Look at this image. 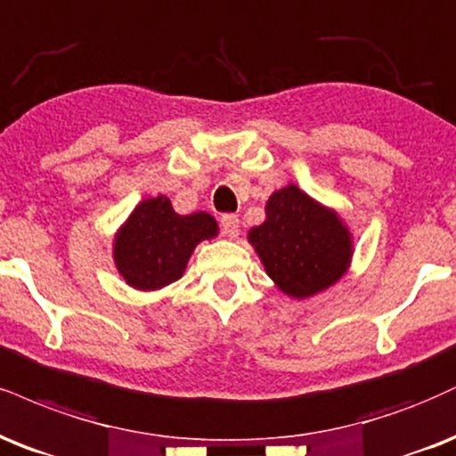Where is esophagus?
Listing matches in <instances>:
<instances>
[{"label": "esophagus", "instance_id": "esophagus-1", "mask_svg": "<svg viewBox=\"0 0 456 456\" xmlns=\"http://www.w3.org/2000/svg\"><path fill=\"white\" fill-rule=\"evenodd\" d=\"M221 229L227 238H235L240 233V218L235 214H224L221 218Z\"/></svg>", "mask_w": 456, "mask_h": 456}]
</instances>
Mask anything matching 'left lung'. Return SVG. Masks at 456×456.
<instances>
[{"mask_svg":"<svg viewBox=\"0 0 456 456\" xmlns=\"http://www.w3.org/2000/svg\"><path fill=\"white\" fill-rule=\"evenodd\" d=\"M248 242L273 284L293 299L333 287L348 272L354 252L353 233L339 214L297 184L273 191L265 221L250 229Z\"/></svg>","mask_w":456,"mask_h":456,"instance_id":"8db88e82","label":"left lung"}]
</instances>
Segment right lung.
<instances>
[{"label":"right lung","mask_w":456,"mask_h":456,"mask_svg":"<svg viewBox=\"0 0 456 456\" xmlns=\"http://www.w3.org/2000/svg\"><path fill=\"white\" fill-rule=\"evenodd\" d=\"M216 235L212 214H178L166 195L148 197L114 235V265L131 289L159 290L183 276L197 244Z\"/></svg>","instance_id":"1"}]
</instances>
